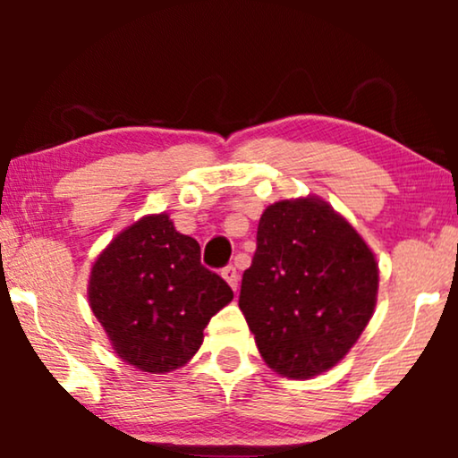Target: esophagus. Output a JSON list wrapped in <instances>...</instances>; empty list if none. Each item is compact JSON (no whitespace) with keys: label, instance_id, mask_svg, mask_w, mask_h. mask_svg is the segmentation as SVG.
Wrapping results in <instances>:
<instances>
[{"label":"esophagus","instance_id":"esophagus-1","mask_svg":"<svg viewBox=\"0 0 458 458\" xmlns=\"http://www.w3.org/2000/svg\"><path fill=\"white\" fill-rule=\"evenodd\" d=\"M221 275H223V279L227 281V284L231 285V290H237V281H240V275H237V271H235V267L233 265H227L221 271Z\"/></svg>","mask_w":458,"mask_h":458}]
</instances>
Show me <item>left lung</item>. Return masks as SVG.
Masks as SVG:
<instances>
[{
	"instance_id": "obj_1",
	"label": "left lung",
	"mask_w": 458,
	"mask_h": 458,
	"mask_svg": "<svg viewBox=\"0 0 458 458\" xmlns=\"http://www.w3.org/2000/svg\"><path fill=\"white\" fill-rule=\"evenodd\" d=\"M377 281L375 256L346 218L321 199H284L262 212L240 309L267 365L309 379L359 340Z\"/></svg>"
}]
</instances>
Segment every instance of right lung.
I'll return each mask as SVG.
<instances>
[{"label": "right lung", "mask_w": 458, "mask_h": 458, "mask_svg": "<svg viewBox=\"0 0 458 458\" xmlns=\"http://www.w3.org/2000/svg\"><path fill=\"white\" fill-rule=\"evenodd\" d=\"M231 300L227 281L199 262V243L179 233L168 215L131 225L91 268L93 315L114 352L146 373L183 367Z\"/></svg>", "instance_id": "right-lung-1"}]
</instances>
